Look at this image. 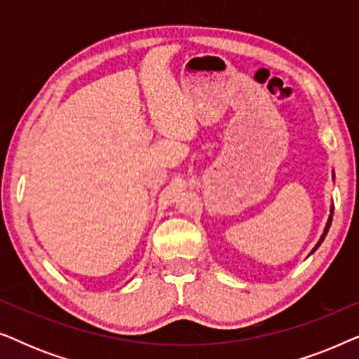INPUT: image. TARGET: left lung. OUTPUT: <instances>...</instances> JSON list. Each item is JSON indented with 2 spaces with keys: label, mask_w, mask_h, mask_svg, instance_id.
Segmentation results:
<instances>
[{
  "label": "left lung",
  "mask_w": 359,
  "mask_h": 359,
  "mask_svg": "<svg viewBox=\"0 0 359 359\" xmlns=\"http://www.w3.org/2000/svg\"><path fill=\"white\" fill-rule=\"evenodd\" d=\"M330 224H332V215H330V219H328V222H327V227H325V230H323V233H322V237H320V240H318V243L316 245V248L312 250V252H316V250L320 247V243L323 242V238H325V235H327V232H328V229H330Z\"/></svg>",
  "instance_id": "8db88e82"
}]
</instances>
